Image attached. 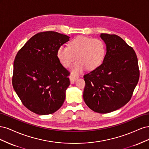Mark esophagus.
I'll list each match as a JSON object with an SVG mask.
<instances>
[{"mask_svg": "<svg viewBox=\"0 0 149 149\" xmlns=\"http://www.w3.org/2000/svg\"><path fill=\"white\" fill-rule=\"evenodd\" d=\"M79 78L78 76H75V75H71L70 76V82L71 84H73L75 81Z\"/></svg>", "mask_w": 149, "mask_h": 149, "instance_id": "34e87169", "label": "esophagus"}]
</instances>
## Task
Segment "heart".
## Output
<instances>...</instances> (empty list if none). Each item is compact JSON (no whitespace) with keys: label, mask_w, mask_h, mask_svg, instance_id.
Listing matches in <instances>:
<instances>
[{"label":"heart","mask_w":149,"mask_h":149,"mask_svg":"<svg viewBox=\"0 0 149 149\" xmlns=\"http://www.w3.org/2000/svg\"><path fill=\"white\" fill-rule=\"evenodd\" d=\"M106 44L102 40L79 36L70 42V45H63L58 49V60L65 67H68L76 56L78 59L71 67L73 74H77L86 68L94 69L104 59Z\"/></svg>","instance_id":"obj_1"}]
</instances>
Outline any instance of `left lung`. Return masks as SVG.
I'll return each instance as SVG.
<instances>
[{
  "instance_id": "obj_1",
  "label": "left lung",
  "mask_w": 149,
  "mask_h": 149,
  "mask_svg": "<svg viewBox=\"0 0 149 149\" xmlns=\"http://www.w3.org/2000/svg\"><path fill=\"white\" fill-rule=\"evenodd\" d=\"M100 37L106 45V54L100 66L84 75L83 99L91 110L104 114L130 100L140 71L136 52L123 38L107 33Z\"/></svg>"
}]
</instances>
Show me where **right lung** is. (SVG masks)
Instances as JSON below:
<instances>
[{
	"instance_id": "obj_1",
	"label": "right lung",
	"mask_w": 149,
	"mask_h": 149,
	"mask_svg": "<svg viewBox=\"0 0 149 149\" xmlns=\"http://www.w3.org/2000/svg\"><path fill=\"white\" fill-rule=\"evenodd\" d=\"M69 38L56 31L40 32L16 55L13 88L25 107L35 114L54 113L65 101L70 73L61 64L57 52Z\"/></svg>"
}]
</instances>
